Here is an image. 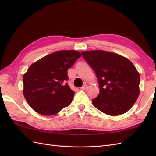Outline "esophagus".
Segmentation results:
<instances>
[{
	"label": "esophagus",
	"mask_w": 156,
	"mask_h": 156,
	"mask_svg": "<svg viewBox=\"0 0 156 156\" xmlns=\"http://www.w3.org/2000/svg\"><path fill=\"white\" fill-rule=\"evenodd\" d=\"M87 88H88V85L85 84H84V85L81 88V90H86Z\"/></svg>",
	"instance_id": "esophagus-1"
}]
</instances>
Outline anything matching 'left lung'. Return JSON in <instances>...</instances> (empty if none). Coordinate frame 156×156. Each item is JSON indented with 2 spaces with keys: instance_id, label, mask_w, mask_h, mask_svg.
Wrapping results in <instances>:
<instances>
[{
  "instance_id": "left-lung-1",
  "label": "left lung",
  "mask_w": 156,
  "mask_h": 156,
  "mask_svg": "<svg viewBox=\"0 0 156 156\" xmlns=\"http://www.w3.org/2000/svg\"><path fill=\"white\" fill-rule=\"evenodd\" d=\"M81 54L98 79L100 94L92 101L94 106L111 116L128 111L139 95L140 75L133 63L120 55L101 50Z\"/></svg>"
}]
</instances>
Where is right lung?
<instances>
[{"label": "right lung", "instance_id": "obj_1", "mask_svg": "<svg viewBox=\"0 0 156 156\" xmlns=\"http://www.w3.org/2000/svg\"><path fill=\"white\" fill-rule=\"evenodd\" d=\"M81 56L77 51H58L30 66L23 77V92L32 109L51 116L70 105L75 92L66 83L67 72Z\"/></svg>", "mask_w": 156, "mask_h": 156}]
</instances>
